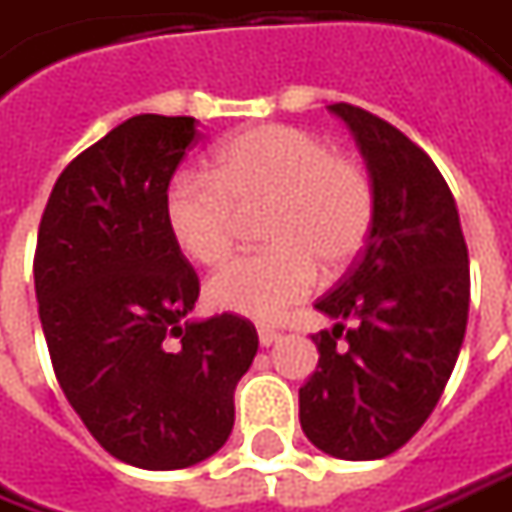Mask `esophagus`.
<instances>
[{
  "label": "esophagus",
  "instance_id": "obj_1",
  "mask_svg": "<svg viewBox=\"0 0 512 512\" xmlns=\"http://www.w3.org/2000/svg\"><path fill=\"white\" fill-rule=\"evenodd\" d=\"M257 337H260V345H272L280 340V331L272 326H260L257 328Z\"/></svg>",
  "mask_w": 512,
  "mask_h": 512
}]
</instances>
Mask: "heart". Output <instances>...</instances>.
Wrapping results in <instances>:
<instances>
[{"label":"heart","instance_id":"obj_1","mask_svg":"<svg viewBox=\"0 0 512 512\" xmlns=\"http://www.w3.org/2000/svg\"><path fill=\"white\" fill-rule=\"evenodd\" d=\"M263 215L269 246L235 257L209 280V300L252 320H274L309 297L320 266L345 272L377 221V186L357 158L320 135L257 124L215 152L212 172H178L164 218L178 249L212 266L232 252L246 215Z\"/></svg>","mask_w":512,"mask_h":512}]
</instances>
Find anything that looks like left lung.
<instances>
[{"label":"left lung","instance_id":"8db88e82","mask_svg":"<svg viewBox=\"0 0 512 512\" xmlns=\"http://www.w3.org/2000/svg\"><path fill=\"white\" fill-rule=\"evenodd\" d=\"M328 110L357 135L377 221L362 255L317 300L340 323L311 337L320 362L300 388V425L328 456L371 462L402 448L448 385L470 306L467 243L428 152L362 107Z\"/></svg>","mask_w":512,"mask_h":512}]
</instances>
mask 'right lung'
I'll use <instances>...</instances> for the list:
<instances>
[{
  "label": "right lung",
  "mask_w": 512,
  "mask_h": 512,
  "mask_svg": "<svg viewBox=\"0 0 512 512\" xmlns=\"http://www.w3.org/2000/svg\"><path fill=\"white\" fill-rule=\"evenodd\" d=\"M189 115H133L76 155L47 198L33 283L64 397L115 459L178 470L223 448L257 354L240 314L184 323L201 280L164 218Z\"/></svg>",
  "instance_id": "1"
}]
</instances>
